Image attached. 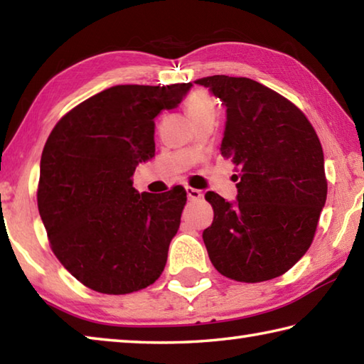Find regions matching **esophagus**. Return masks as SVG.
I'll return each mask as SVG.
<instances>
[{"label":"esophagus","instance_id":"obj_1","mask_svg":"<svg viewBox=\"0 0 364 364\" xmlns=\"http://www.w3.org/2000/svg\"><path fill=\"white\" fill-rule=\"evenodd\" d=\"M186 196H188L189 200H199L200 197H202V191L186 186Z\"/></svg>","mask_w":364,"mask_h":364}]
</instances>
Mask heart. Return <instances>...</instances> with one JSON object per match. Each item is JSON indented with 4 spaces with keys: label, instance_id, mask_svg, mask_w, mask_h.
<instances>
[{
    "label": "heart",
    "instance_id": "1",
    "mask_svg": "<svg viewBox=\"0 0 364 364\" xmlns=\"http://www.w3.org/2000/svg\"><path fill=\"white\" fill-rule=\"evenodd\" d=\"M184 107H186V112L191 119H196V117L207 112H215L212 97L204 91H194L193 95H189L186 102H184Z\"/></svg>",
    "mask_w": 364,
    "mask_h": 364
}]
</instances>
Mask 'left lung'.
Segmentation results:
<instances>
[{
	"mask_svg": "<svg viewBox=\"0 0 364 364\" xmlns=\"http://www.w3.org/2000/svg\"><path fill=\"white\" fill-rule=\"evenodd\" d=\"M226 107L221 156L239 170L236 200L213 191V223L202 232L226 278L262 282L284 274L311 245L328 181L316 132L291 101L245 77L196 80Z\"/></svg>",
	"mask_w": 364,
	"mask_h": 364,
	"instance_id": "1",
	"label": "left lung"
}]
</instances>
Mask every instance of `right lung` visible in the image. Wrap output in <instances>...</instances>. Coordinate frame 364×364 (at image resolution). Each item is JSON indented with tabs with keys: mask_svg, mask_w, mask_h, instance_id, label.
Wrapping results in <instances>:
<instances>
[{
	"mask_svg": "<svg viewBox=\"0 0 364 364\" xmlns=\"http://www.w3.org/2000/svg\"><path fill=\"white\" fill-rule=\"evenodd\" d=\"M193 83L115 85L58 122L41 154L38 210L54 255L102 294H130L162 274L186 191L138 193L133 173L156 154L154 119Z\"/></svg>",
	"mask_w": 364,
	"mask_h": 364,
	"instance_id": "1",
	"label": "right lung"
}]
</instances>
